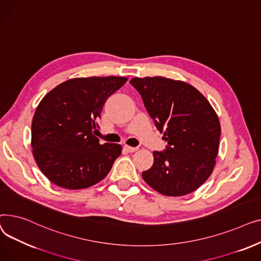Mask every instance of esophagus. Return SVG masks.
I'll use <instances>...</instances> for the list:
<instances>
[{
	"label": "esophagus",
	"mask_w": 261,
	"mask_h": 261,
	"mask_svg": "<svg viewBox=\"0 0 261 261\" xmlns=\"http://www.w3.org/2000/svg\"><path fill=\"white\" fill-rule=\"evenodd\" d=\"M123 148H125V150H126V151H128V152H135L136 150L139 149L138 147H131V146H128V145H126Z\"/></svg>",
	"instance_id": "34e87169"
}]
</instances>
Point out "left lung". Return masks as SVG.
<instances>
[{
	"label": "left lung",
	"mask_w": 261,
	"mask_h": 261,
	"mask_svg": "<svg viewBox=\"0 0 261 261\" xmlns=\"http://www.w3.org/2000/svg\"><path fill=\"white\" fill-rule=\"evenodd\" d=\"M130 84L142 95L149 115L167 141L154 151L144 181L160 194L181 197L198 189L212 174L221 126L210 101L193 86L165 77H135Z\"/></svg>",
	"instance_id": "left-lung-1"
}]
</instances>
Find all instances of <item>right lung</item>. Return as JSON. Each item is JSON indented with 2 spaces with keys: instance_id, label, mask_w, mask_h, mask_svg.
I'll use <instances>...</instances> for the list:
<instances>
[{
  "instance_id": "1",
  "label": "right lung",
  "mask_w": 261,
  "mask_h": 261,
  "mask_svg": "<svg viewBox=\"0 0 261 261\" xmlns=\"http://www.w3.org/2000/svg\"><path fill=\"white\" fill-rule=\"evenodd\" d=\"M126 77L66 80L38 105L32 122L33 155L47 179L62 188L84 189L100 182L121 153L118 144H101L93 134L110 95Z\"/></svg>"
}]
</instances>
